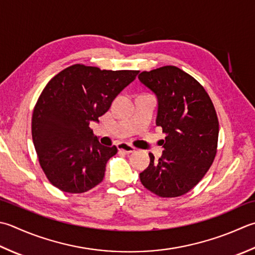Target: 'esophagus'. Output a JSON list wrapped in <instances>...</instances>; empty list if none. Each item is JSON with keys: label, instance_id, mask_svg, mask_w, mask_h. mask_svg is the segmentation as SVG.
Segmentation results:
<instances>
[{"label": "esophagus", "instance_id": "34e87169", "mask_svg": "<svg viewBox=\"0 0 255 255\" xmlns=\"http://www.w3.org/2000/svg\"><path fill=\"white\" fill-rule=\"evenodd\" d=\"M117 147H118V150L119 151H123V152H125V153H131V152H133L134 150H136V149H134L132 146H130V144H128V143H126V142H119L118 144H117Z\"/></svg>", "mask_w": 255, "mask_h": 255}]
</instances>
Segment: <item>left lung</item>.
<instances>
[{"label": "left lung", "mask_w": 255, "mask_h": 255, "mask_svg": "<svg viewBox=\"0 0 255 255\" xmlns=\"http://www.w3.org/2000/svg\"><path fill=\"white\" fill-rule=\"evenodd\" d=\"M139 81L156 95V125L166 138L164 150L140 172L144 188L162 198L190 191L207 173L217 153L219 122L204 88L176 66H163L139 74Z\"/></svg>", "instance_id": "1"}]
</instances>
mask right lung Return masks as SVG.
<instances>
[{
	"label": "right lung",
	"instance_id": "right-lung-1",
	"mask_svg": "<svg viewBox=\"0 0 255 255\" xmlns=\"http://www.w3.org/2000/svg\"><path fill=\"white\" fill-rule=\"evenodd\" d=\"M139 71H102L76 64L47 83L35 105L32 138L39 164L54 187L82 193L101 183L117 147L94 137L98 122Z\"/></svg>",
	"mask_w": 255,
	"mask_h": 255
}]
</instances>
